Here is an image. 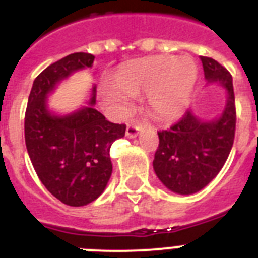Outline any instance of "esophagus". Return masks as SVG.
<instances>
[{"mask_svg": "<svg viewBox=\"0 0 258 258\" xmlns=\"http://www.w3.org/2000/svg\"><path fill=\"white\" fill-rule=\"evenodd\" d=\"M142 130H143V125L139 124V123H130V124H127L125 135L128 138H135L138 137V134L141 133Z\"/></svg>", "mask_w": 258, "mask_h": 258, "instance_id": "34e87169", "label": "esophagus"}]
</instances>
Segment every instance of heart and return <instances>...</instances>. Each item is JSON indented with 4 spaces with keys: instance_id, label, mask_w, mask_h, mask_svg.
Listing matches in <instances>:
<instances>
[{
    "instance_id": "obj_1",
    "label": "heart",
    "mask_w": 258,
    "mask_h": 258,
    "mask_svg": "<svg viewBox=\"0 0 258 258\" xmlns=\"http://www.w3.org/2000/svg\"><path fill=\"white\" fill-rule=\"evenodd\" d=\"M115 83H101L99 92L104 103L117 109L128 108L131 99L147 93L150 111L162 120H171L187 107L197 82L191 58L171 54L134 60L119 68Z\"/></svg>"
}]
</instances>
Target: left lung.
I'll return each mask as SVG.
<instances>
[{
	"instance_id": "left-lung-1",
	"label": "left lung",
	"mask_w": 258,
	"mask_h": 258,
	"mask_svg": "<svg viewBox=\"0 0 258 258\" xmlns=\"http://www.w3.org/2000/svg\"><path fill=\"white\" fill-rule=\"evenodd\" d=\"M201 61L205 79L220 83L228 92V100L214 120H200L187 109L170 130L158 133L154 170L162 183L176 194H194L216 178L228 159L236 134L232 75L214 58L202 56Z\"/></svg>"
}]
</instances>
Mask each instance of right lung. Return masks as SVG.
<instances>
[{"instance_id": "obj_1", "label": "right lung", "mask_w": 258, "mask_h": 258, "mask_svg": "<svg viewBox=\"0 0 258 258\" xmlns=\"http://www.w3.org/2000/svg\"><path fill=\"white\" fill-rule=\"evenodd\" d=\"M95 56L78 52L50 64L34 79L25 112V145L37 176L46 190L68 206H84L104 191L112 174L109 149L123 138L125 124L105 120L88 107L58 116L48 109L46 97L56 84L79 70L91 68Z\"/></svg>"}]
</instances>
